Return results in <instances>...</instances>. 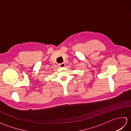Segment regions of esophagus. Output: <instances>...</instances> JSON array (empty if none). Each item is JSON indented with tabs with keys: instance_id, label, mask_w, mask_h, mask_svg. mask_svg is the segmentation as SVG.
Wrapping results in <instances>:
<instances>
[{
	"instance_id": "1",
	"label": "esophagus",
	"mask_w": 131,
	"mask_h": 131,
	"mask_svg": "<svg viewBox=\"0 0 131 131\" xmlns=\"http://www.w3.org/2000/svg\"><path fill=\"white\" fill-rule=\"evenodd\" d=\"M58 66H59L60 68H63L65 66V64L64 63H60L59 65H58Z\"/></svg>"
}]
</instances>
